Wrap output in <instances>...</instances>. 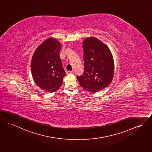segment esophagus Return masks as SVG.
Wrapping results in <instances>:
<instances>
[{
    "label": "esophagus",
    "instance_id": "obj_1",
    "mask_svg": "<svg viewBox=\"0 0 152 152\" xmlns=\"http://www.w3.org/2000/svg\"><path fill=\"white\" fill-rule=\"evenodd\" d=\"M66 74L67 75H72V74H74V72L73 71H67L66 72Z\"/></svg>",
    "mask_w": 152,
    "mask_h": 152
}]
</instances>
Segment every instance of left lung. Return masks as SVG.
<instances>
[{"instance_id": "obj_1", "label": "left lung", "mask_w": 152, "mask_h": 152, "mask_svg": "<svg viewBox=\"0 0 152 152\" xmlns=\"http://www.w3.org/2000/svg\"><path fill=\"white\" fill-rule=\"evenodd\" d=\"M84 72L77 76L81 86L90 92L106 88L114 77V62L107 45L95 37H87L82 44Z\"/></svg>"}]
</instances>
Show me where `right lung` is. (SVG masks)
I'll return each instance as SVG.
<instances>
[{
  "label": "right lung",
  "mask_w": 152,
  "mask_h": 152,
  "mask_svg": "<svg viewBox=\"0 0 152 152\" xmlns=\"http://www.w3.org/2000/svg\"><path fill=\"white\" fill-rule=\"evenodd\" d=\"M61 48L57 39L48 38L37 48L33 55L30 66L33 79L38 87L46 92L59 89L66 75L60 58Z\"/></svg>",
  "instance_id": "1"
}]
</instances>
